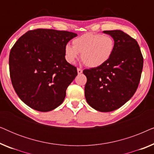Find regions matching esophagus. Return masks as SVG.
Wrapping results in <instances>:
<instances>
[{
	"label": "esophagus",
	"instance_id": "esophagus-1",
	"mask_svg": "<svg viewBox=\"0 0 154 154\" xmlns=\"http://www.w3.org/2000/svg\"><path fill=\"white\" fill-rule=\"evenodd\" d=\"M77 71H78V73H79V74H81V73H83V70H82L81 68H78Z\"/></svg>",
	"mask_w": 154,
	"mask_h": 154
}]
</instances>
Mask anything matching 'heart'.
Listing matches in <instances>:
<instances>
[{
    "label": "heart",
    "instance_id": "b5f03b06",
    "mask_svg": "<svg viewBox=\"0 0 154 154\" xmlns=\"http://www.w3.org/2000/svg\"><path fill=\"white\" fill-rule=\"evenodd\" d=\"M72 45H66L65 47V55L69 62H74L80 53L85 66L97 67L107 62L112 55L115 42L109 35L87 33L73 39Z\"/></svg>",
    "mask_w": 154,
    "mask_h": 154
}]
</instances>
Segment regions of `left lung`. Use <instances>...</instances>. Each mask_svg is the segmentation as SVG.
Masks as SVG:
<instances>
[{
	"label": "left lung",
	"mask_w": 154,
	"mask_h": 154,
	"mask_svg": "<svg viewBox=\"0 0 154 154\" xmlns=\"http://www.w3.org/2000/svg\"><path fill=\"white\" fill-rule=\"evenodd\" d=\"M115 42L109 60L101 66L83 70L87 78L85 96L97 111L109 112L125 104L140 83L144 59L137 42L121 30L104 31Z\"/></svg>",
	"instance_id": "8db88e82"
}]
</instances>
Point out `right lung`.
Masks as SVG:
<instances>
[{"instance_id":"1","label":"right lung","mask_w":154,"mask_h":154,"mask_svg":"<svg viewBox=\"0 0 154 154\" xmlns=\"http://www.w3.org/2000/svg\"><path fill=\"white\" fill-rule=\"evenodd\" d=\"M77 34L37 29L22 35L10 52V75L14 91L27 106L47 112L60 106L78 75L66 62L65 47Z\"/></svg>"}]
</instances>
